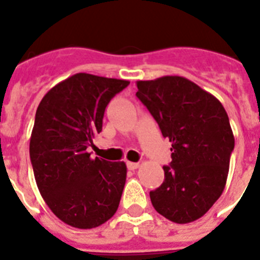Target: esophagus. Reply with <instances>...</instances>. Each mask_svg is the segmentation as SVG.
I'll list each match as a JSON object with an SVG mask.
<instances>
[{"label":"esophagus","mask_w":260,"mask_h":260,"mask_svg":"<svg viewBox=\"0 0 260 260\" xmlns=\"http://www.w3.org/2000/svg\"><path fill=\"white\" fill-rule=\"evenodd\" d=\"M127 168L130 171H135L139 168V162H132V161H127Z\"/></svg>","instance_id":"obj_1"}]
</instances>
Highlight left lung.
<instances>
[{"instance_id":"left-lung-1","label":"left lung","mask_w":260,"mask_h":260,"mask_svg":"<svg viewBox=\"0 0 260 260\" xmlns=\"http://www.w3.org/2000/svg\"><path fill=\"white\" fill-rule=\"evenodd\" d=\"M138 99L172 142L164 182L150 191L152 206L177 224L201 219L222 194L234 137L221 103L191 80L167 75L138 80Z\"/></svg>"}]
</instances>
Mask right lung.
<instances>
[{"label": "right lung", "instance_id": "right-lung-1", "mask_svg": "<svg viewBox=\"0 0 260 260\" xmlns=\"http://www.w3.org/2000/svg\"><path fill=\"white\" fill-rule=\"evenodd\" d=\"M128 80L78 73L50 88L36 110L29 139L36 185L54 215L78 229L100 226L116 213L127 168L91 158L107 105Z\"/></svg>", "mask_w": 260, "mask_h": 260}]
</instances>
